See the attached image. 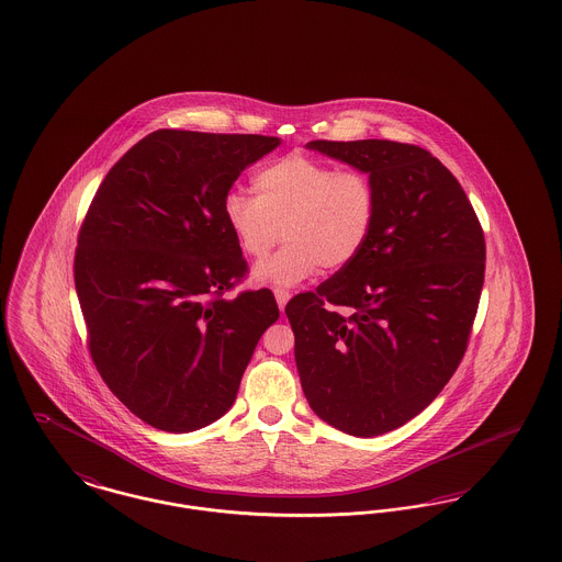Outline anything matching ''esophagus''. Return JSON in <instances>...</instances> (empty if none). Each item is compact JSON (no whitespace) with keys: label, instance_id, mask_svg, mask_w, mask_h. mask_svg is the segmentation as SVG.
Returning <instances> with one entry per match:
<instances>
[{"label":"esophagus","instance_id":"1","mask_svg":"<svg viewBox=\"0 0 562 562\" xmlns=\"http://www.w3.org/2000/svg\"><path fill=\"white\" fill-rule=\"evenodd\" d=\"M273 295H276V301H278V307L284 312V307H286V303H289V299H291V293H289L286 289L276 286V289H273Z\"/></svg>","mask_w":562,"mask_h":562}]
</instances>
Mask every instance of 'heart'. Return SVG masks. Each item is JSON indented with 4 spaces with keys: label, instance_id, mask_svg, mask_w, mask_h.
<instances>
[{
    "label": "heart",
    "instance_id": "1",
    "mask_svg": "<svg viewBox=\"0 0 562 562\" xmlns=\"http://www.w3.org/2000/svg\"><path fill=\"white\" fill-rule=\"evenodd\" d=\"M255 195L233 189L223 216L241 252L263 259L257 278L293 286L318 267L341 269L363 252L378 214V195L361 169H337L307 155H286L255 176Z\"/></svg>",
    "mask_w": 562,
    "mask_h": 562
}]
</instances>
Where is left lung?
Segmentation results:
<instances>
[{"instance_id":"obj_1","label":"left lung","mask_w":562,"mask_h":562,"mask_svg":"<svg viewBox=\"0 0 562 562\" xmlns=\"http://www.w3.org/2000/svg\"><path fill=\"white\" fill-rule=\"evenodd\" d=\"M307 148L367 171L378 214L352 263L286 303L299 378L318 418L375 437L418 416L459 369L484 286V232L459 180L420 146Z\"/></svg>"}]
</instances>
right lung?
Here are the masks:
<instances>
[{"label":"right lung","instance_id":"1","mask_svg":"<svg viewBox=\"0 0 562 562\" xmlns=\"http://www.w3.org/2000/svg\"><path fill=\"white\" fill-rule=\"evenodd\" d=\"M280 144L159 130L108 171L78 232L74 282L103 382L139 420L198 430L229 412L280 316L269 289L225 297L248 263L223 216L239 173Z\"/></svg>","mask_w":562,"mask_h":562}]
</instances>
